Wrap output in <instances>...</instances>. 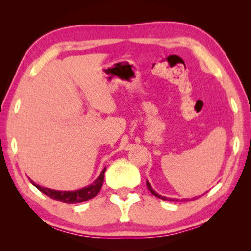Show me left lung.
<instances>
[{
    "label": "left lung",
    "mask_w": 251,
    "mask_h": 251,
    "mask_svg": "<svg viewBox=\"0 0 251 251\" xmlns=\"http://www.w3.org/2000/svg\"><path fill=\"white\" fill-rule=\"evenodd\" d=\"M147 186H148V189H149V191L152 193L153 196H156L157 198H160V199H162V200H168V201H178V199H174V198H166V197H162L160 195H158V193L154 191L152 188H151V185L149 184V182H148V181H147Z\"/></svg>",
    "instance_id": "left-lung-1"
}]
</instances>
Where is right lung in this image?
Instances as JSON below:
<instances>
[{
	"label": "right lung",
	"instance_id": "1",
	"mask_svg": "<svg viewBox=\"0 0 251 251\" xmlns=\"http://www.w3.org/2000/svg\"><path fill=\"white\" fill-rule=\"evenodd\" d=\"M104 172L105 168L101 172V174L99 175L97 181H95L93 184H91L87 186V188H84L82 190H77V191H55V190L42 188V186L35 184L34 182H30L33 183L42 193H44L45 196L50 197L56 201H61V202L65 203H79L90 200L98 195L99 191H100L102 188V184H103Z\"/></svg>",
	"mask_w": 251,
	"mask_h": 251
}]
</instances>
